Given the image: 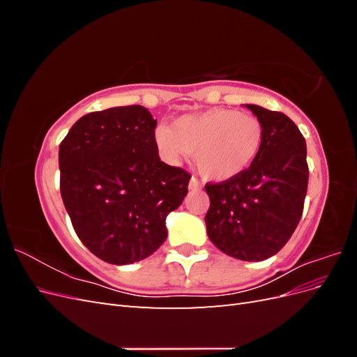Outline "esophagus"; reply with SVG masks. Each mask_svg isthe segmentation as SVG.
Returning a JSON list of instances; mask_svg holds the SVG:
<instances>
[{
    "instance_id": "esophagus-1",
    "label": "esophagus",
    "mask_w": 357,
    "mask_h": 357,
    "mask_svg": "<svg viewBox=\"0 0 357 357\" xmlns=\"http://www.w3.org/2000/svg\"><path fill=\"white\" fill-rule=\"evenodd\" d=\"M189 189H190V190H198V189H201L199 181H198L195 177L190 178V181H189Z\"/></svg>"
}]
</instances>
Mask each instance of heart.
Masks as SVG:
<instances>
[{
    "instance_id": "b5f03b06",
    "label": "heart",
    "mask_w": 357,
    "mask_h": 357,
    "mask_svg": "<svg viewBox=\"0 0 357 357\" xmlns=\"http://www.w3.org/2000/svg\"><path fill=\"white\" fill-rule=\"evenodd\" d=\"M264 144L262 122L253 114L211 109L181 116L171 128H159L156 146L169 162L193 155L199 174L210 181L238 177L250 167Z\"/></svg>"
}]
</instances>
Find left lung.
<instances>
[{
    "label": "left lung",
    "mask_w": 357,
    "mask_h": 357,
    "mask_svg": "<svg viewBox=\"0 0 357 357\" xmlns=\"http://www.w3.org/2000/svg\"><path fill=\"white\" fill-rule=\"evenodd\" d=\"M245 107L264 126L261 153L238 177L205 185L210 197L205 225L219 250L259 262L282 250L302 218L308 188L307 144L284 113Z\"/></svg>",
    "instance_id": "left-lung-1"
}]
</instances>
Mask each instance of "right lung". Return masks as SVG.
Here are the masks:
<instances>
[{"instance_id": "1", "label": "right lung", "mask_w": 357, "mask_h": 357, "mask_svg": "<svg viewBox=\"0 0 357 357\" xmlns=\"http://www.w3.org/2000/svg\"><path fill=\"white\" fill-rule=\"evenodd\" d=\"M156 121L143 105L80 117L59 144L61 197L80 241L101 261L126 265L156 252L165 218L190 174L159 159Z\"/></svg>"}]
</instances>
